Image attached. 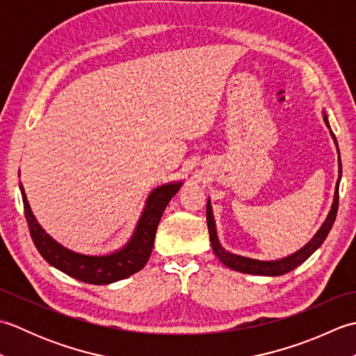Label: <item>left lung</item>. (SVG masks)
<instances>
[{"instance_id": "left-lung-1", "label": "left lung", "mask_w": 356, "mask_h": 356, "mask_svg": "<svg viewBox=\"0 0 356 356\" xmlns=\"http://www.w3.org/2000/svg\"><path fill=\"white\" fill-rule=\"evenodd\" d=\"M323 119L324 124L329 128L332 139H334V143L337 145L338 151V180L335 185V194H334V202H332V207L329 214L326 217V220L323 222L321 228L315 232V236L307 241V243L295 251L293 254L283 257V259L278 260H259V259H251V257H245V255H238L229 252L228 249H225L218 240L217 236V228H216V220H214V214H213V207H211V200L208 197L207 203V223H208V231H209V240H211V246H213V251L217 255V259L220 260L226 268H229L232 270L237 272H243V274H251V275H266V277H278V275H284L287 272L293 270L297 266H300L301 263H305L309 257H311L316 249H318L323 241L326 240L329 231L334 226V222L337 218V211H338V186H339V180H341V159H339V149H338V143L335 134L332 133L330 125H329V119L326 115V110H323Z\"/></svg>"}]
</instances>
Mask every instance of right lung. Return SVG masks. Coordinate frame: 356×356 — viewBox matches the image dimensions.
Returning <instances> with one entry per match:
<instances>
[{
  "mask_svg": "<svg viewBox=\"0 0 356 356\" xmlns=\"http://www.w3.org/2000/svg\"><path fill=\"white\" fill-rule=\"evenodd\" d=\"M182 185L184 180H179V182H168L151 190L131 237L122 248L108 254H84L59 243L36 220L21 182L19 190L30 236L44 260L79 282L110 284L136 274L145 266L153 251L157 225L161 222L163 211Z\"/></svg>",
  "mask_w": 356,
  "mask_h": 356,
  "instance_id": "add662e5",
  "label": "right lung"
}]
</instances>
